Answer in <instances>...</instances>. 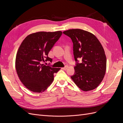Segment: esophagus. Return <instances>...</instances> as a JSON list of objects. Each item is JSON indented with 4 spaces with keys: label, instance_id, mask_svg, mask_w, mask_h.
Segmentation results:
<instances>
[{
    "label": "esophagus",
    "instance_id": "34e87169",
    "mask_svg": "<svg viewBox=\"0 0 123 123\" xmlns=\"http://www.w3.org/2000/svg\"><path fill=\"white\" fill-rule=\"evenodd\" d=\"M67 68H68V66H66L65 67L62 68V70H66L67 69Z\"/></svg>",
    "mask_w": 123,
    "mask_h": 123
}]
</instances>
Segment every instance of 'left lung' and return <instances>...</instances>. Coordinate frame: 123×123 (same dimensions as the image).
<instances>
[{
	"instance_id": "1",
	"label": "left lung",
	"mask_w": 123,
	"mask_h": 123,
	"mask_svg": "<svg viewBox=\"0 0 123 123\" xmlns=\"http://www.w3.org/2000/svg\"><path fill=\"white\" fill-rule=\"evenodd\" d=\"M71 39L76 62L75 73L71 76L77 86L84 91L95 89L102 82L106 70V57L101 43L91 33L81 29L63 32ZM82 59V62L77 58Z\"/></svg>"
}]
</instances>
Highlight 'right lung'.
I'll list each match as a JSON object with an SVG mask.
<instances>
[{
    "mask_svg": "<svg viewBox=\"0 0 123 123\" xmlns=\"http://www.w3.org/2000/svg\"><path fill=\"white\" fill-rule=\"evenodd\" d=\"M62 35L60 31L38 32L29 35L21 43L16 54L15 68L20 81L29 90L45 91L53 82L54 73L61 69L42 63L52 61L48 53Z\"/></svg>",
    "mask_w": 123,
    "mask_h": 123,
    "instance_id": "obj_1",
    "label": "right lung"
}]
</instances>
